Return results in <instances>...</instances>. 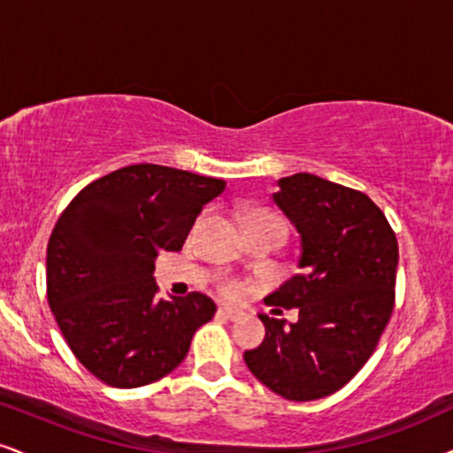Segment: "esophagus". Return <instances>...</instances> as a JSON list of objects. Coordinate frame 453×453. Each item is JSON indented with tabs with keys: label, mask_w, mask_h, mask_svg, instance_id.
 <instances>
[{
	"label": "esophagus",
	"mask_w": 453,
	"mask_h": 453,
	"mask_svg": "<svg viewBox=\"0 0 453 453\" xmlns=\"http://www.w3.org/2000/svg\"><path fill=\"white\" fill-rule=\"evenodd\" d=\"M222 317H225V319H228V321H239L243 317V312L242 311H237V309H233V306H222L220 311Z\"/></svg>",
	"instance_id": "34e87169"
}]
</instances>
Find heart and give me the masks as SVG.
<instances>
[{"label": "heart", "instance_id": "b5f03b06", "mask_svg": "<svg viewBox=\"0 0 453 453\" xmlns=\"http://www.w3.org/2000/svg\"><path fill=\"white\" fill-rule=\"evenodd\" d=\"M254 222H271V225H277V226L283 228L281 218H279L277 214H273V211H266V210H252V211H248V214H245L243 226L245 225H254ZM222 292L235 298V296L242 294V283L228 279V281L222 283Z\"/></svg>", "mask_w": 453, "mask_h": 453}]
</instances>
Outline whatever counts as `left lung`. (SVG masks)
<instances>
[{
    "label": "left lung",
    "instance_id": "8db88e82",
    "mask_svg": "<svg viewBox=\"0 0 453 453\" xmlns=\"http://www.w3.org/2000/svg\"><path fill=\"white\" fill-rule=\"evenodd\" d=\"M273 201L300 233L303 271L266 304L298 309V321L260 315L266 336L245 350L250 372L289 401L336 393L376 350L395 306L399 245L365 193L315 174L281 178Z\"/></svg>",
    "mask_w": 453,
    "mask_h": 453
}]
</instances>
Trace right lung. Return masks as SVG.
Segmentation results:
<instances>
[{"mask_svg":"<svg viewBox=\"0 0 453 453\" xmlns=\"http://www.w3.org/2000/svg\"><path fill=\"white\" fill-rule=\"evenodd\" d=\"M226 182L136 164L81 188L48 242V303L60 332L100 382L136 388L180 365L216 312L201 292L157 300L155 258L178 252Z\"/></svg>","mask_w":453,"mask_h":453,"instance_id":"obj_1","label":"right lung"}]
</instances>
